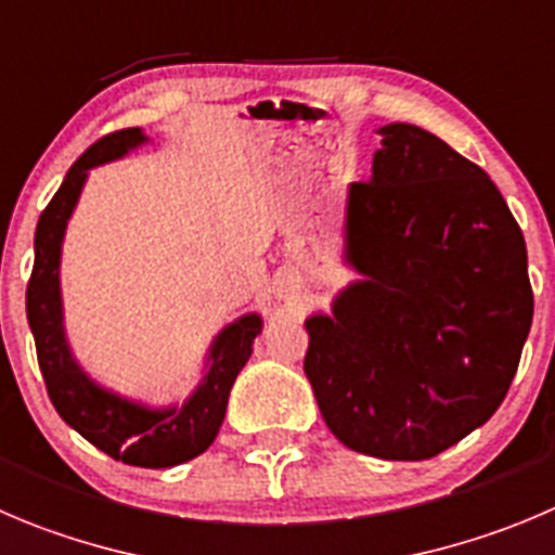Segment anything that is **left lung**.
Masks as SVG:
<instances>
[{
    "mask_svg": "<svg viewBox=\"0 0 555 555\" xmlns=\"http://www.w3.org/2000/svg\"><path fill=\"white\" fill-rule=\"evenodd\" d=\"M346 202L362 274L305 321V376L348 450L427 461L493 416L534 315L524 231L488 173L439 135L378 130Z\"/></svg>",
    "mask_w": 555,
    "mask_h": 555,
    "instance_id": "1",
    "label": "left lung"
}]
</instances>
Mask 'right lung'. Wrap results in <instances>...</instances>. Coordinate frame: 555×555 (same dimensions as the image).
Wrapping results in <instances>:
<instances>
[{
    "label": "right lung",
    "instance_id": "1",
    "mask_svg": "<svg viewBox=\"0 0 555 555\" xmlns=\"http://www.w3.org/2000/svg\"><path fill=\"white\" fill-rule=\"evenodd\" d=\"M146 141L150 139L141 133V128L116 130L94 141L73 163L65 182L37 220L35 267L26 286V319L35 335L37 362L43 371L46 389L62 420L114 461L141 468H168L193 461L209 450L223 425L231 387L245 362L250 360L253 340L261 332L263 321L258 313H247L215 337L204 367L207 373L182 405L152 409L135 403L100 387L81 371L67 346L65 324H62L60 258L67 220L76 209L89 168L119 160Z\"/></svg>",
    "mask_w": 555,
    "mask_h": 555
}]
</instances>
